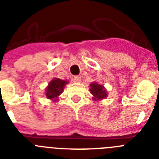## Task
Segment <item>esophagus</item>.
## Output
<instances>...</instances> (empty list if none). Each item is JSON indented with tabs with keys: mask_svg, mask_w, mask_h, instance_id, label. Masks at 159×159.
Returning a JSON list of instances; mask_svg holds the SVG:
<instances>
[{
	"mask_svg": "<svg viewBox=\"0 0 159 159\" xmlns=\"http://www.w3.org/2000/svg\"><path fill=\"white\" fill-rule=\"evenodd\" d=\"M71 80L75 83H80L81 81V77L80 75H75V76L72 77V80Z\"/></svg>",
	"mask_w": 159,
	"mask_h": 159,
	"instance_id": "obj_1",
	"label": "esophagus"
}]
</instances>
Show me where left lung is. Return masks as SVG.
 <instances>
[{
	"instance_id": "obj_1",
	"label": "left lung",
	"mask_w": 159,
	"mask_h": 159,
	"mask_svg": "<svg viewBox=\"0 0 159 159\" xmlns=\"http://www.w3.org/2000/svg\"><path fill=\"white\" fill-rule=\"evenodd\" d=\"M90 92L91 94L94 96V99H102L107 97V92L105 88H103V86L100 85V84H98L96 83H93V84H90Z\"/></svg>"
}]
</instances>
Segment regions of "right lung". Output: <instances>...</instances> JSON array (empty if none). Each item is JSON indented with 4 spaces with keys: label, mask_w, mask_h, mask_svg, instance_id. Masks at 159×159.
Returning a JSON list of instances; mask_svg holds the SVG:
<instances>
[{
    "label": "right lung",
    "mask_w": 159,
    "mask_h": 159,
    "mask_svg": "<svg viewBox=\"0 0 159 159\" xmlns=\"http://www.w3.org/2000/svg\"><path fill=\"white\" fill-rule=\"evenodd\" d=\"M66 84H67V81L62 80L60 79L56 78L52 80L49 83L48 87L46 89V96L48 99L56 101L59 95L62 93Z\"/></svg>",
    "instance_id": "right-lung-1"
}]
</instances>
